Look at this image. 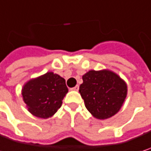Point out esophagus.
Segmentation results:
<instances>
[{"instance_id": "34e87169", "label": "esophagus", "mask_w": 151, "mask_h": 151, "mask_svg": "<svg viewBox=\"0 0 151 151\" xmlns=\"http://www.w3.org/2000/svg\"><path fill=\"white\" fill-rule=\"evenodd\" d=\"M78 89H79V86H74L73 88H72V91H78Z\"/></svg>"}]
</instances>
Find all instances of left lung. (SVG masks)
I'll return each mask as SVG.
<instances>
[{
    "instance_id": "1",
    "label": "left lung",
    "mask_w": 151,
    "mask_h": 151,
    "mask_svg": "<svg viewBox=\"0 0 151 151\" xmlns=\"http://www.w3.org/2000/svg\"><path fill=\"white\" fill-rule=\"evenodd\" d=\"M82 78L79 92L90 113L100 120L116 115L127 96L126 82L109 69L90 70Z\"/></svg>"
}]
</instances>
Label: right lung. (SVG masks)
Wrapping results in <instances>:
<instances>
[{"instance_id": "obj_1", "label": "right lung", "mask_w": 151, "mask_h": 151, "mask_svg": "<svg viewBox=\"0 0 151 151\" xmlns=\"http://www.w3.org/2000/svg\"><path fill=\"white\" fill-rule=\"evenodd\" d=\"M67 92L65 78L47 72L27 81L21 89V97L33 116L47 119L61 107L62 100Z\"/></svg>"}]
</instances>
